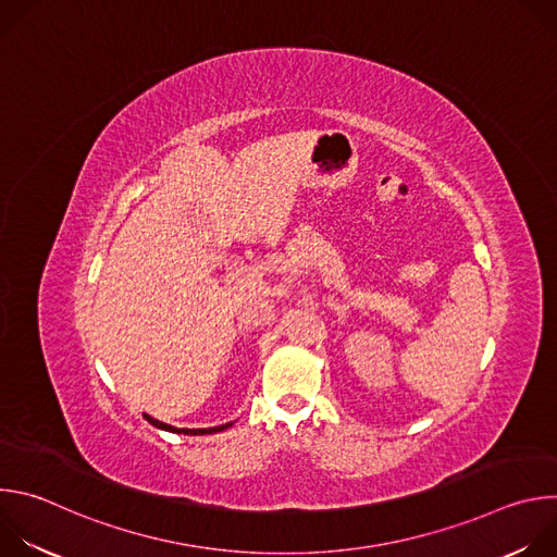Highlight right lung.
Instances as JSON below:
<instances>
[{
  "label": "right lung",
  "mask_w": 557,
  "mask_h": 557,
  "mask_svg": "<svg viewBox=\"0 0 557 557\" xmlns=\"http://www.w3.org/2000/svg\"><path fill=\"white\" fill-rule=\"evenodd\" d=\"M153 428H161V430H168V432H181V434H211V432H222V430H226L231 423H226V425H218V428H205V430H178V428H172V425H168V423H161V421H156V419H151V417H145Z\"/></svg>",
  "instance_id": "add662e5"
}]
</instances>
